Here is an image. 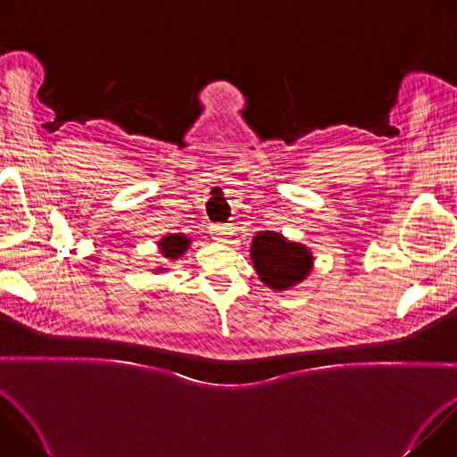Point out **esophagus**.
I'll use <instances>...</instances> for the list:
<instances>
[{"label": "esophagus", "mask_w": 457, "mask_h": 457, "mask_svg": "<svg viewBox=\"0 0 457 457\" xmlns=\"http://www.w3.org/2000/svg\"><path fill=\"white\" fill-rule=\"evenodd\" d=\"M212 235L219 242H228L229 237L233 235V228H229V226H212Z\"/></svg>", "instance_id": "34e87169"}]
</instances>
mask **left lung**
Masks as SVG:
<instances>
[{"mask_svg": "<svg viewBox=\"0 0 457 457\" xmlns=\"http://www.w3.org/2000/svg\"><path fill=\"white\" fill-rule=\"evenodd\" d=\"M249 253L258 280L273 291H287L298 286L314 266V256L307 245L277 231L256 233Z\"/></svg>", "mask_w": 457, "mask_h": 457, "instance_id": "obj_1", "label": "left lung"}]
</instances>
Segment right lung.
Segmentation results:
<instances>
[{"label":"right lung","instance_id":"obj_1","mask_svg":"<svg viewBox=\"0 0 457 457\" xmlns=\"http://www.w3.org/2000/svg\"><path fill=\"white\" fill-rule=\"evenodd\" d=\"M157 245H159V251H161L162 258L179 260L187 251V247L191 245V238L182 235V233H168L157 242ZM154 271L155 273H164V271H168V268H155Z\"/></svg>","mask_w":457,"mask_h":457}]
</instances>
